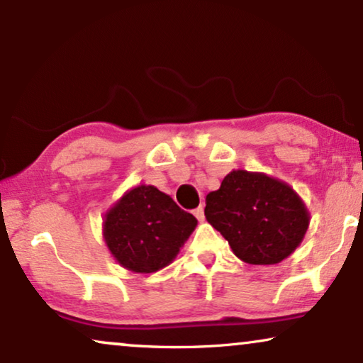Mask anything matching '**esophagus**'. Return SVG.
Masks as SVG:
<instances>
[{
  "mask_svg": "<svg viewBox=\"0 0 363 363\" xmlns=\"http://www.w3.org/2000/svg\"><path fill=\"white\" fill-rule=\"evenodd\" d=\"M195 216L198 218V221H205V210H203V206H198L196 208Z\"/></svg>",
  "mask_w": 363,
  "mask_h": 363,
  "instance_id": "1",
  "label": "esophagus"
}]
</instances>
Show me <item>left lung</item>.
Returning <instances> with one entry per match:
<instances>
[{"label":"left lung","mask_w":363,"mask_h":363,"mask_svg":"<svg viewBox=\"0 0 363 363\" xmlns=\"http://www.w3.org/2000/svg\"><path fill=\"white\" fill-rule=\"evenodd\" d=\"M205 216L235 256L255 266L289 257L311 223L304 200L289 183L247 170H231L216 191L208 193Z\"/></svg>","instance_id":"8db88e82"}]
</instances>
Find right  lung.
Here are the masks:
<instances>
[{
    "label": "right lung",
    "mask_w": 363,
    "mask_h": 363,
    "mask_svg": "<svg viewBox=\"0 0 363 363\" xmlns=\"http://www.w3.org/2000/svg\"><path fill=\"white\" fill-rule=\"evenodd\" d=\"M198 225L153 185L132 186L104 215L102 238L117 264L152 274L172 264Z\"/></svg>",
    "instance_id": "add662e5"
}]
</instances>
